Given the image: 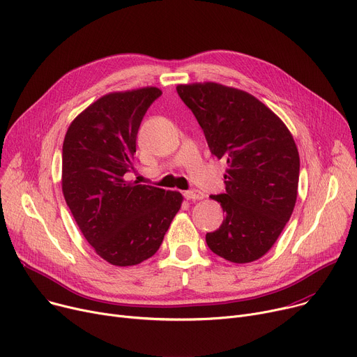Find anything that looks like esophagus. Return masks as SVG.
Returning a JSON list of instances; mask_svg holds the SVG:
<instances>
[{
	"mask_svg": "<svg viewBox=\"0 0 357 357\" xmlns=\"http://www.w3.org/2000/svg\"><path fill=\"white\" fill-rule=\"evenodd\" d=\"M183 197L188 199V201H198V199H204V194L201 191H185L183 192Z\"/></svg>",
	"mask_w": 357,
	"mask_h": 357,
	"instance_id": "esophagus-1",
	"label": "esophagus"
}]
</instances>
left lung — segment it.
<instances>
[{"label":"left lung","mask_w":357,"mask_h":357,"mask_svg":"<svg viewBox=\"0 0 357 357\" xmlns=\"http://www.w3.org/2000/svg\"><path fill=\"white\" fill-rule=\"evenodd\" d=\"M209 151L228 165L225 192L211 195L225 218L205 240L212 252L244 264L263 257L289 222L296 199L300 158L294 139L264 103L218 83L179 84Z\"/></svg>","instance_id":"left-lung-1"}]
</instances>
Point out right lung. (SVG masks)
I'll list each match as a JSON object with an SVG mask.
<instances>
[{"label": "right lung", "mask_w": 357, "mask_h": 357, "mask_svg": "<svg viewBox=\"0 0 357 357\" xmlns=\"http://www.w3.org/2000/svg\"><path fill=\"white\" fill-rule=\"evenodd\" d=\"M160 94L156 87L109 93L82 112L64 137V199L87 243L113 266L151 258L183 199L128 179L142 119Z\"/></svg>", "instance_id": "obj_1"}]
</instances>
